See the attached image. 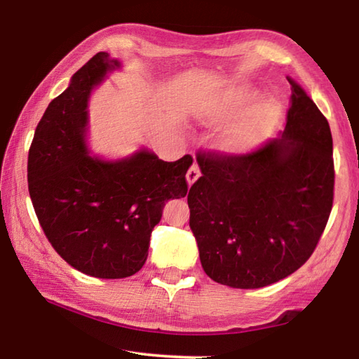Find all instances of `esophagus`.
Listing matches in <instances>:
<instances>
[{"mask_svg":"<svg viewBox=\"0 0 359 359\" xmlns=\"http://www.w3.org/2000/svg\"><path fill=\"white\" fill-rule=\"evenodd\" d=\"M199 166H198V163H193V165L190 166V169H188V172H187V182H188V185H193L194 182L198 180V177H199Z\"/></svg>","mask_w":359,"mask_h":359,"instance_id":"34e87169","label":"esophagus"}]
</instances>
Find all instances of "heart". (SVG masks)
<instances>
[{
  "label": "heart",
  "instance_id": "heart-1",
  "mask_svg": "<svg viewBox=\"0 0 359 359\" xmlns=\"http://www.w3.org/2000/svg\"><path fill=\"white\" fill-rule=\"evenodd\" d=\"M259 92L248 85H234L220 98L201 107L205 121H222L245 114L238 125L224 133L222 145L229 151L247 150L267 136L277 123L280 107L276 101L267 100L255 106Z\"/></svg>",
  "mask_w": 359,
  "mask_h": 359
}]
</instances>
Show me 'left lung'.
<instances>
[{"label": "left lung", "mask_w": 359, "mask_h": 359, "mask_svg": "<svg viewBox=\"0 0 359 359\" xmlns=\"http://www.w3.org/2000/svg\"><path fill=\"white\" fill-rule=\"evenodd\" d=\"M282 136L244 155L198 151L188 193L190 228L203 269L231 288H263L313 253L334 199L332 137L325 115L288 77Z\"/></svg>", "instance_id": "obj_1"}]
</instances>
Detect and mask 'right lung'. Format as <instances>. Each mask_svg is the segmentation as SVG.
Wrapping results in <instances>:
<instances>
[{
    "mask_svg": "<svg viewBox=\"0 0 359 359\" xmlns=\"http://www.w3.org/2000/svg\"><path fill=\"white\" fill-rule=\"evenodd\" d=\"M117 60L100 52L71 79L36 126L28 190L46 238L66 263L98 278L141 269L169 199L188 191L190 155L163 161L149 150L107 161L87 150V102Z\"/></svg>",
    "mask_w": 359,
    "mask_h": 359,
    "instance_id": "add662e5",
    "label": "right lung"
}]
</instances>
